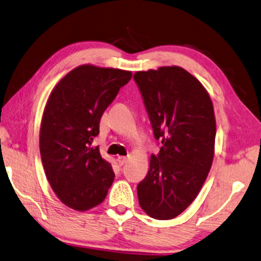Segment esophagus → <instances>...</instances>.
<instances>
[{"instance_id": "1", "label": "esophagus", "mask_w": 261, "mask_h": 261, "mask_svg": "<svg viewBox=\"0 0 261 261\" xmlns=\"http://www.w3.org/2000/svg\"><path fill=\"white\" fill-rule=\"evenodd\" d=\"M126 160H127V156H124V155H118L117 156V163H118L119 166H123V165L126 163Z\"/></svg>"}]
</instances>
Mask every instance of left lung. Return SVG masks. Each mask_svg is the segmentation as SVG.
Masks as SVG:
<instances>
[{"label":"left lung","mask_w":261,"mask_h":261,"mask_svg":"<svg viewBox=\"0 0 261 261\" xmlns=\"http://www.w3.org/2000/svg\"><path fill=\"white\" fill-rule=\"evenodd\" d=\"M134 79L161 144L137 186L138 201L152 218L172 220L195 200L212 168L213 102L201 82L179 66L136 72Z\"/></svg>","instance_id":"8db88e82"}]
</instances>
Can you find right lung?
I'll use <instances>...</instances> for the list:
<instances>
[{"mask_svg":"<svg viewBox=\"0 0 261 261\" xmlns=\"http://www.w3.org/2000/svg\"><path fill=\"white\" fill-rule=\"evenodd\" d=\"M131 76L130 71L81 65L49 94L39 132L41 163L58 198L77 212L102 203L114 182L111 165L98 146H90L103 113Z\"/></svg>","mask_w":261,"mask_h":261,"instance_id":"1","label":"right lung"}]
</instances>
